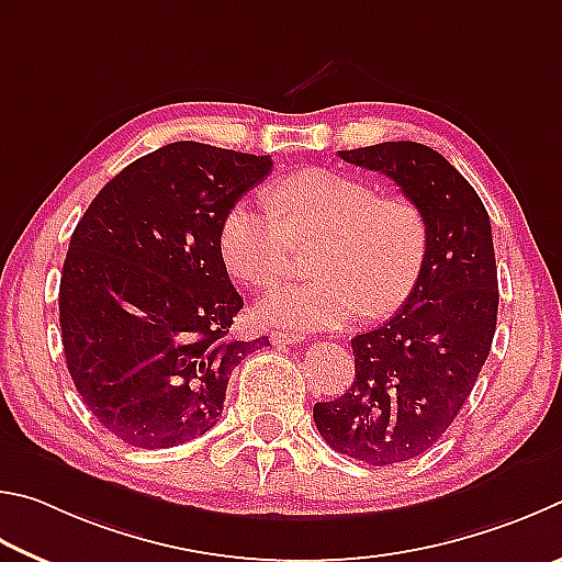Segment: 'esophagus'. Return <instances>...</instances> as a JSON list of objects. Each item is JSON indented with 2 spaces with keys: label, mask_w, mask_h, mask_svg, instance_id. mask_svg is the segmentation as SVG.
<instances>
[{
  "label": "esophagus",
  "mask_w": 562,
  "mask_h": 562,
  "mask_svg": "<svg viewBox=\"0 0 562 562\" xmlns=\"http://www.w3.org/2000/svg\"><path fill=\"white\" fill-rule=\"evenodd\" d=\"M269 338L273 346H289V342H301L303 336L301 333H291V330H271Z\"/></svg>",
  "instance_id": "obj_1"
}]
</instances>
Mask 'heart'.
<instances>
[{
    "label": "heart",
    "instance_id": "obj_1",
    "mask_svg": "<svg viewBox=\"0 0 562 562\" xmlns=\"http://www.w3.org/2000/svg\"><path fill=\"white\" fill-rule=\"evenodd\" d=\"M271 212L234 202L220 224V256L241 286H269L286 271L293 246L316 244L311 273L281 283L256 303L271 326L338 328L360 313H395L417 286L427 259V222L405 196H378L368 182L323 167L303 170L269 190Z\"/></svg>",
    "mask_w": 562,
    "mask_h": 562
}]
</instances>
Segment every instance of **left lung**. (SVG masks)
I'll return each mask as SVG.
<instances>
[{
  "instance_id": "1",
  "label": "left lung",
  "mask_w": 562,
  "mask_h": 562,
  "mask_svg": "<svg viewBox=\"0 0 562 562\" xmlns=\"http://www.w3.org/2000/svg\"><path fill=\"white\" fill-rule=\"evenodd\" d=\"M338 155L387 175L427 222L417 286L385 326L350 340L346 395L313 407L333 449L390 467L435 447L474 390L496 333L494 239L474 187L431 147L400 140Z\"/></svg>"
}]
</instances>
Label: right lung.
Here are the masks:
<instances>
[{
    "label": "right lung",
    "mask_w": 562,
    "mask_h": 562,
    "mask_svg": "<svg viewBox=\"0 0 562 562\" xmlns=\"http://www.w3.org/2000/svg\"><path fill=\"white\" fill-rule=\"evenodd\" d=\"M271 165L170 143L117 172L76 224L58 289L66 366L125 445L170 449L210 431L232 370L269 342L226 338L244 301L216 236Z\"/></svg>",
    "instance_id": "add662e5"
}]
</instances>
